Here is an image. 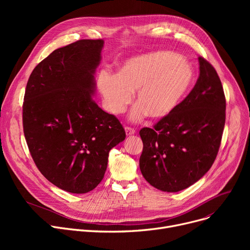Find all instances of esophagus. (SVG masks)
Returning <instances> with one entry per match:
<instances>
[{
    "instance_id": "obj_1",
    "label": "esophagus",
    "mask_w": 250,
    "mask_h": 250,
    "mask_svg": "<svg viewBox=\"0 0 250 250\" xmlns=\"http://www.w3.org/2000/svg\"><path fill=\"white\" fill-rule=\"evenodd\" d=\"M125 135L126 136H132V135H134L136 133V130L134 128H132V127H129V126H125Z\"/></svg>"
}]
</instances>
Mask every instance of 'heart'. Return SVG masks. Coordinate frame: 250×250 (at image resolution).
<instances>
[{
    "label": "heart",
    "mask_w": 250,
    "mask_h": 250,
    "mask_svg": "<svg viewBox=\"0 0 250 250\" xmlns=\"http://www.w3.org/2000/svg\"><path fill=\"white\" fill-rule=\"evenodd\" d=\"M194 79L191 65L170 51H154L125 61L117 76L103 72L98 89L104 105L112 114L123 113L136 92L133 122L162 120L171 114L188 93Z\"/></svg>",
    "instance_id": "b5f03b06"
}]
</instances>
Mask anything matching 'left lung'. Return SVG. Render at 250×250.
Returning <instances> with one entry per match:
<instances>
[{"instance_id": "1", "label": "left lung", "mask_w": 250, "mask_h": 250, "mask_svg": "<svg viewBox=\"0 0 250 250\" xmlns=\"http://www.w3.org/2000/svg\"><path fill=\"white\" fill-rule=\"evenodd\" d=\"M200 76L177 108L140 130V169L157 189L176 192L200 180L212 167L222 140L226 99L213 65L199 57Z\"/></svg>"}]
</instances>
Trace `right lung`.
Wrapping results in <instances>:
<instances>
[{
	"label": "right lung",
	"mask_w": 250,
	"mask_h": 250,
	"mask_svg": "<svg viewBox=\"0 0 250 250\" xmlns=\"http://www.w3.org/2000/svg\"><path fill=\"white\" fill-rule=\"evenodd\" d=\"M103 44L82 39L54 50L25 90L23 129L32 159L52 185L72 193L99 185L109 151L125 139L120 121L93 100Z\"/></svg>",
	"instance_id": "1"
}]
</instances>
